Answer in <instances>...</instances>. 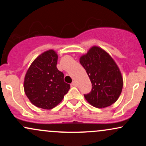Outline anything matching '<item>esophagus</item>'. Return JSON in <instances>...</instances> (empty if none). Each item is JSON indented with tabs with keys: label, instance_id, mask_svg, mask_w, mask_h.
<instances>
[{
	"label": "esophagus",
	"instance_id": "34e87169",
	"mask_svg": "<svg viewBox=\"0 0 146 146\" xmlns=\"http://www.w3.org/2000/svg\"><path fill=\"white\" fill-rule=\"evenodd\" d=\"M71 86H77V83L75 82V81H73V82H72V84H71Z\"/></svg>",
	"mask_w": 146,
	"mask_h": 146
}]
</instances>
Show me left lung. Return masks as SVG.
Instances as JSON below:
<instances>
[{
  "label": "left lung",
  "mask_w": 146,
  "mask_h": 146,
  "mask_svg": "<svg viewBox=\"0 0 146 146\" xmlns=\"http://www.w3.org/2000/svg\"><path fill=\"white\" fill-rule=\"evenodd\" d=\"M80 62L92 83L91 91L84 95L86 101L98 108L115 103L121 95L123 82L113 58L103 48L93 46L80 57Z\"/></svg>",
  "instance_id": "obj_1"
}]
</instances>
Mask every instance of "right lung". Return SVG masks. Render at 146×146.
Wrapping results in <instances>:
<instances>
[{
    "mask_svg": "<svg viewBox=\"0 0 146 146\" xmlns=\"http://www.w3.org/2000/svg\"><path fill=\"white\" fill-rule=\"evenodd\" d=\"M58 56L54 50L43 52L33 60L24 80V90L29 101L38 108L50 110L62 101L70 84L57 68Z\"/></svg>",
    "mask_w": 146,
    "mask_h": 146,
    "instance_id": "obj_1",
    "label": "right lung"
}]
</instances>
